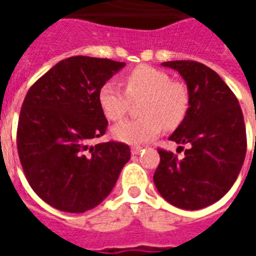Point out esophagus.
Instances as JSON below:
<instances>
[{
	"label": "esophagus",
	"mask_w": 256,
	"mask_h": 256,
	"mask_svg": "<svg viewBox=\"0 0 256 256\" xmlns=\"http://www.w3.org/2000/svg\"><path fill=\"white\" fill-rule=\"evenodd\" d=\"M141 150H142V148H141V146H132V154H133V155H137V154H140V152H141Z\"/></svg>",
	"instance_id": "obj_1"
}]
</instances>
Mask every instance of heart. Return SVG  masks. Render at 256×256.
I'll list each match as a JSON object with an SVG mask.
<instances>
[{
    "mask_svg": "<svg viewBox=\"0 0 256 256\" xmlns=\"http://www.w3.org/2000/svg\"><path fill=\"white\" fill-rule=\"evenodd\" d=\"M124 90L115 82H106L98 90V104L110 120L118 122L128 114L130 101L144 98L138 119H130L112 128L114 137L128 144L150 141L160 133L176 128L188 111V90L181 82L159 68L137 66L124 78Z\"/></svg>",
    "mask_w": 256,
    "mask_h": 256,
    "instance_id": "b5f03b06",
    "label": "heart"
}]
</instances>
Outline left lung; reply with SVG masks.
Returning a JSON list of instances; mask_svg holds the SVG:
<instances>
[{"mask_svg": "<svg viewBox=\"0 0 256 256\" xmlns=\"http://www.w3.org/2000/svg\"><path fill=\"white\" fill-rule=\"evenodd\" d=\"M162 64L177 70L188 86V111L170 140L190 148L181 160L158 148L160 163L154 182L178 208H204L225 196L242 170L247 150L242 108L229 86L207 66L193 60Z\"/></svg>", "mask_w": 256, "mask_h": 256, "instance_id": "obj_1", "label": "left lung"}]
</instances>
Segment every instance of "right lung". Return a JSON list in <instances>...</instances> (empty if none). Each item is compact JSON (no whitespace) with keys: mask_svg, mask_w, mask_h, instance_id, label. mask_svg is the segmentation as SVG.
<instances>
[{"mask_svg":"<svg viewBox=\"0 0 256 256\" xmlns=\"http://www.w3.org/2000/svg\"><path fill=\"white\" fill-rule=\"evenodd\" d=\"M124 63L74 56L31 86L18 123V152L32 190L54 208L84 212L115 186L130 159L128 144L89 142L106 134L98 90Z\"/></svg>","mask_w":256,"mask_h":256,"instance_id":"add662e5","label":"right lung"}]
</instances>
